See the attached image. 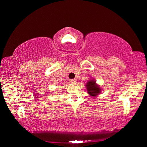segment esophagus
<instances>
[{
  "mask_svg": "<svg viewBox=\"0 0 147 147\" xmlns=\"http://www.w3.org/2000/svg\"><path fill=\"white\" fill-rule=\"evenodd\" d=\"M76 81H77V80H76V78L70 80V82H72V83H75V82H76Z\"/></svg>",
  "mask_w": 147,
  "mask_h": 147,
  "instance_id": "1",
  "label": "esophagus"
}]
</instances>
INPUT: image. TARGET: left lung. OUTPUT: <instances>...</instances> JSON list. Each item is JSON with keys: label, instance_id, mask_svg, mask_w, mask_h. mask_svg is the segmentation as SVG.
Wrapping results in <instances>:
<instances>
[{"label": "left lung", "instance_id": "1", "mask_svg": "<svg viewBox=\"0 0 147 147\" xmlns=\"http://www.w3.org/2000/svg\"><path fill=\"white\" fill-rule=\"evenodd\" d=\"M85 86L88 94L93 97H95L101 93V88L96 83V81L94 80L88 81Z\"/></svg>", "mask_w": 147, "mask_h": 147}]
</instances>
